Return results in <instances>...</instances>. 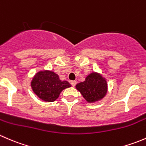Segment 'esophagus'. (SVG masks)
Returning <instances> with one entry per match:
<instances>
[{
    "label": "esophagus",
    "instance_id": "esophagus-1",
    "mask_svg": "<svg viewBox=\"0 0 146 146\" xmlns=\"http://www.w3.org/2000/svg\"><path fill=\"white\" fill-rule=\"evenodd\" d=\"M76 83H77V82H76V80H71V81H70V84H71L72 86H73V87L76 86Z\"/></svg>",
    "mask_w": 146,
    "mask_h": 146
}]
</instances>
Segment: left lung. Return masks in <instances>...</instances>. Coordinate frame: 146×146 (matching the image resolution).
<instances>
[{
	"label": "left lung",
	"instance_id": "left-lung-1",
	"mask_svg": "<svg viewBox=\"0 0 146 146\" xmlns=\"http://www.w3.org/2000/svg\"><path fill=\"white\" fill-rule=\"evenodd\" d=\"M76 88L88 102H95L104 97L107 91L105 78L97 73L87 76L85 80L76 85Z\"/></svg>",
	"mask_w": 146,
	"mask_h": 146
}]
</instances>
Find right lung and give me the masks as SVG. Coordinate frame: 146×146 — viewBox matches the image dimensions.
I'll list each match as a JSON object with an SVG mask.
<instances>
[{
  "label": "right lung",
  "mask_w": 146,
  "mask_h": 146,
  "mask_svg": "<svg viewBox=\"0 0 146 146\" xmlns=\"http://www.w3.org/2000/svg\"><path fill=\"white\" fill-rule=\"evenodd\" d=\"M33 92L45 102H54L63 90L71 85L66 80H61L55 73L50 70L40 71L35 75L31 82Z\"/></svg>",
  "instance_id": "right-lung-1"
}]
</instances>
